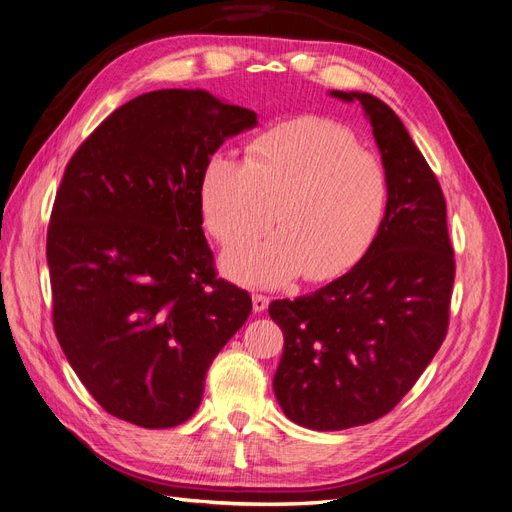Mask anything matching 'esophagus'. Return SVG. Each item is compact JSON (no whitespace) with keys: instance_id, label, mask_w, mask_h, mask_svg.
Here are the masks:
<instances>
[{"instance_id":"esophagus-1","label":"esophagus","mask_w":512,"mask_h":512,"mask_svg":"<svg viewBox=\"0 0 512 512\" xmlns=\"http://www.w3.org/2000/svg\"><path fill=\"white\" fill-rule=\"evenodd\" d=\"M268 306H270V297L268 295H261V293L253 295V310L255 312H263Z\"/></svg>"}]
</instances>
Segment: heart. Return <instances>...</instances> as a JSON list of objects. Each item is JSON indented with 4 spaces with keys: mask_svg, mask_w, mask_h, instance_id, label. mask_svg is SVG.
<instances>
[{
    "mask_svg": "<svg viewBox=\"0 0 512 512\" xmlns=\"http://www.w3.org/2000/svg\"><path fill=\"white\" fill-rule=\"evenodd\" d=\"M386 200L382 162L348 128L312 116L261 132L246 160L211 156L200 179L204 221L219 242L251 238L274 215L282 225L223 255L225 274L255 287L344 274L380 230Z\"/></svg>",
    "mask_w": 512,
    "mask_h": 512,
    "instance_id": "obj_1",
    "label": "heart"
}]
</instances>
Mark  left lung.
Listing matches in <instances>:
<instances>
[{
    "label": "left lung",
    "instance_id": "left-lung-1",
    "mask_svg": "<svg viewBox=\"0 0 512 512\" xmlns=\"http://www.w3.org/2000/svg\"><path fill=\"white\" fill-rule=\"evenodd\" d=\"M331 94L369 118L388 202L348 274L268 308L285 335L274 394L310 430L363 426L399 405L443 344L456 278L443 189L399 116L367 92Z\"/></svg>",
    "mask_w": 512,
    "mask_h": 512
}]
</instances>
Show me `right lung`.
Masks as SVG:
<instances>
[{"label":"right lung","instance_id":"right-lung-1","mask_svg":"<svg viewBox=\"0 0 512 512\" xmlns=\"http://www.w3.org/2000/svg\"><path fill=\"white\" fill-rule=\"evenodd\" d=\"M257 113L206 90H154L107 116L69 160L46 259L52 323L107 413L141 428L192 418L251 295L217 278L202 232L206 160Z\"/></svg>","mask_w":512,"mask_h":512}]
</instances>
